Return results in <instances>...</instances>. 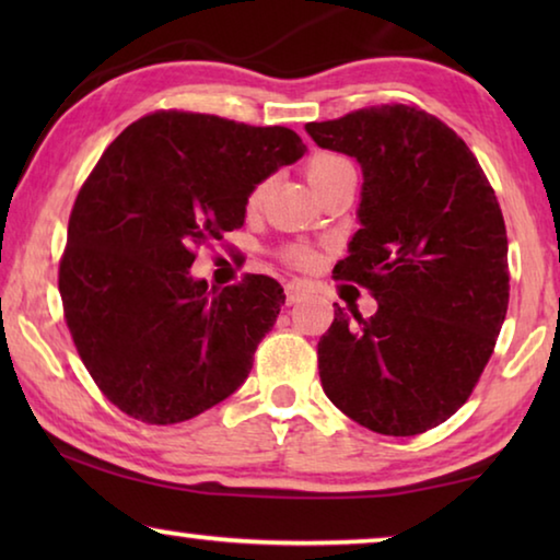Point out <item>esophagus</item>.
<instances>
[{"label":"esophagus","instance_id":"esophagus-1","mask_svg":"<svg viewBox=\"0 0 560 560\" xmlns=\"http://www.w3.org/2000/svg\"><path fill=\"white\" fill-rule=\"evenodd\" d=\"M303 299V287L301 283H287V303H299Z\"/></svg>","mask_w":560,"mask_h":560}]
</instances>
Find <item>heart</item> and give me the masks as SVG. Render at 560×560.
<instances>
[{
	"label": "heart",
	"instance_id": "b5f03b06",
	"mask_svg": "<svg viewBox=\"0 0 560 560\" xmlns=\"http://www.w3.org/2000/svg\"><path fill=\"white\" fill-rule=\"evenodd\" d=\"M348 170H353V165L348 163V160L343 155H336V153H318L308 160L306 165V175H308V183L314 185V189H318L320 185L330 183V179L338 177L340 173H348ZM269 189V183H261L252 189L249 195V210H257V207L264 202V195H267ZM301 261H306V257H303Z\"/></svg>",
	"mask_w": 560,
	"mask_h": 560
}]
</instances>
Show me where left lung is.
I'll return each instance as SVG.
<instances>
[{
    "label": "left lung",
    "instance_id": "left-lung-1",
    "mask_svg": "<svg viewBox=\"0 0 560 560\" xmlns=\"http://www.w3.org/2000/svg\"><path fill=\"white\" fill-rule=\"evenodd\" d=\"M318 148L355 158L358 222L336 277L377 311L336 306L318 340L328 400L363 428L412 438L467 402L509 306V242L494 189L467 143L430 113L383 106L308 122Z\"/></svg>",
    "mask_w": 560,
    "mask_h": 560
}]
</instances>
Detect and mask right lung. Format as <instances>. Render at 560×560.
<instances>
[{
    "label": "right lung",
    "mask_w": 560,
    "mask_h": 560,
    "mask_svg": "<svg viewBox=\"0 0 560 560\" xmlns=\"http://www.w3.org/2000/svg\"><path fill=\"white\" fill-rule=\"evenodd\" d=\"M306 153L296 132L163 110L106 148L75 197L63 316L93 381L148 424L185 422L240 387L287 301L279 281L210 289L197 246L244 226L252 189Z\"/></svg>",
    "instance_id": "right-lung-1"
}]
</instances>
